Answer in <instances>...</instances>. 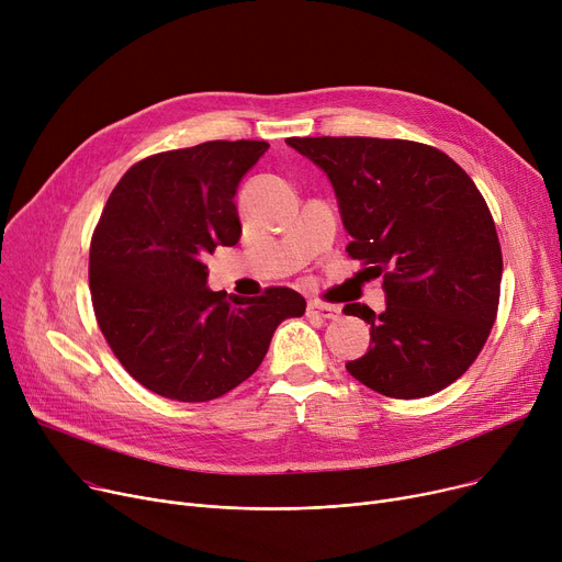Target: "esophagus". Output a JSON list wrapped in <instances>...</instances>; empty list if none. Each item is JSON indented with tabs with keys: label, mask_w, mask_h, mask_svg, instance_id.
Wrapping results in <instances>:
<instances>
[{
	"label": "esophagus",
	"mask_w": 562,
	"mask_h": 562,
	"mask_svg": "<svg viewBox=\"0 0 562 562\" xmlns=\"http://www.w3.org/2000/svg\"><path fill=\"white\" fill-rule=\"evenodd\" d=\"M307 314H310V316H318V318H326V321H333V318H339L341 307H337V305H326V303H318V301H312V303L307 305Z\"/></svg>",
	"instance_id": "34e87169"
}]
</instances>
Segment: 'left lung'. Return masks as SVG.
I'll return each instance as SVG.
<instances>
[{"mask_svg": "<svg viewBox=\"0 0 562 562\" xmlns=\"http://www.w3.org/2000/svg\"><path fill=\"white\" fill-rule=\"evenodd\" d=\"M335 189L352 259L382 278L387 307H344L371 326L369 350L346 364L369 390L424 398L456 382L494 326L501 246L471 177L437 147L364 136L286 138Z\"/></svg>", "mask_w": 562, "mask_h": 562, "instance_id": "obj_1", "label": "left lung"}]
</instances>
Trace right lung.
Segmentation results:
<instances>
[{
    "label": "right lung",
    "mask_w": 562,
    "mask_h": 562,
    "mask_svg": "<svg viewBox=\"0 0 562 562\" xmlns=\"http://www.w3.org/2000/svg\"><path fill=\"white\" fill-rule=\"evenodd\" d=\"M266 140H206L132 166L111 191L91 241V296L115 358L150 392L212 401L261 364L284 318L305 314L286 286L259 299L206 286L204 257L234 246V195Z\"/></svg>",
    "instance_id": "obj_1"
}]
</instances>
